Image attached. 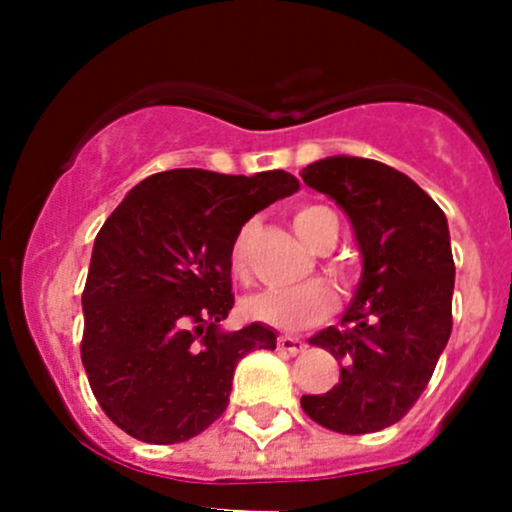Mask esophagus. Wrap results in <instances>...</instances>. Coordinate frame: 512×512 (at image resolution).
Here are the masks:
<instances>
[{
	"label": "esophagus",
	"instance_id": "34e87169",
	"mask_svg": "<svg viewBox=\"0 0 512 512\" xmlns=\"http://www.w3.org/2000/svg\"><path fill=\"white\" fill-rule=\"evenodd\" d=\"M277 347L282 349V352H287V354H302L304 349H307V344L302 342V339H297V337H280L277 339Z\"/></svg>",
	"mask_w": 512,
	"mask_h": 512
}]
</instances>
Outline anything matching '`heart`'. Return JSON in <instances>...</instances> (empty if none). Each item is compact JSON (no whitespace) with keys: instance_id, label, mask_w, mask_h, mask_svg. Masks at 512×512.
Wrapping results in <instances>:
<instances>
[{"instance_id":"b5f03b06","label":"heart","mask_w":512,"mask_h":512,"mask_svg":"<svg viewBox=\"0 0 512 512\" xmlns=\"http://www.w3.org/2000/svg\"><path fill=\"white\" fill-rule=\"evenodd\" d=\"M292 223L297 235L314 250L324 242H334V237H337V218H334L332 210L322 208V205H304L294 213ZM255 232L257 223L250 220L237 230L235 240H232L230 270L237 280L247 277ZM329 309H332V292L317 280L285 289H265V292L242 299V314L247 319L267 324V327L287 329V332L312 327L319 319L327 317Z\"/></svg>"}]
</instances>
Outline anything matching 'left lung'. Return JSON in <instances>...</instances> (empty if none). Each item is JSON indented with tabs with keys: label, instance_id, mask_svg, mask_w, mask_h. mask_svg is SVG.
<instances>
[{
	"label": "left lung",
	"instance_id": "left-lung-1",
	"mask_svg": "<svg viewBox=\"0 0 512 512\" xmlns=\"http://www.w3.org/2000/svg\"><path fill=\"white\" fill-rule=\"evenodd\" d=\"M302 180L349 215L364 262L342 327L309 339L342 364L339 384L302 396V409L329 431H381L409 414L451 337L456 265L446 215L379 160L324 158Z\"/></svg>",
	"mask_w": 512,
	"mask_h": 512
}]
</instances>
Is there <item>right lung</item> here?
Returning <instances> with one entry per match:
<instances>
[{"instance_id":"add662e5","label":"right lung","mask_w":512,"mask_h":512,"mask_svg":"<svg viewBox=\"0 0 512 512\" xmlns=\"http://www.w3.org/2000/svg\"><path fill=\"white\" fill-rule=\"evenodd\" d=\"M285 170L175 168L141 180L98 230L81 361L98 406L146 443L188 441L223 416L237 361L275 349L265 324L223 332L237 230L297 193Z\"/></svg>"}]
</instances>
